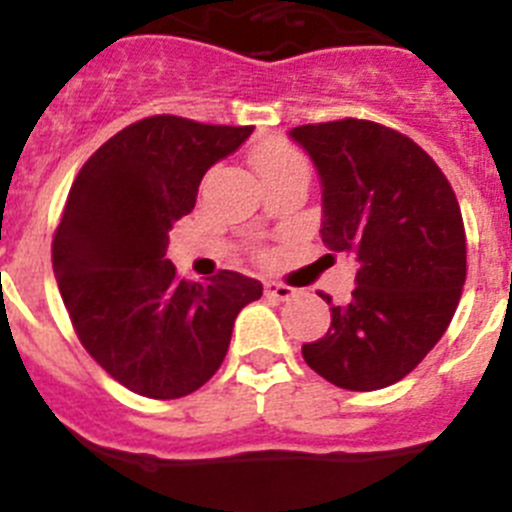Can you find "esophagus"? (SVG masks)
I'll use <instances>...</instances> for the list:
<instances>
[{"instance_id":"esophagus-1","label":"esophagus","mask_w":512,"mask_h":512,"mask_svg":"<svg viewBox=\"0 0 512 512\" xmlns=\"http://www.w3.org/2000/svg\"><path fill=\"white\" fill-rule=\"evenodd\" d=\"M266 294L279 299V302H289V299L297 297V289L287 287V284H279V281H269V284H266Z\"/></svg>"}]
</instances>
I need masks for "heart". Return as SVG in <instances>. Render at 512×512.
<instances>
[{
    "label": "heart",
    "instance_id": "heart-1",
    "mask_svg": "<svg viewBox=\"0 0 512 512\" xmlns=\"http://www.w3.org/2000/svg\"><path fill=\"white\" fill-rule=\"evenodd\" d=\"M302 162V154L297 149L287 147V144H271V147H261L253 152V167H256L259 177H266L271 172H279L284 167H292V164Z\"/></svg>",
    "mask_w": 512,
    "mask_h": 512
}]
</instances>
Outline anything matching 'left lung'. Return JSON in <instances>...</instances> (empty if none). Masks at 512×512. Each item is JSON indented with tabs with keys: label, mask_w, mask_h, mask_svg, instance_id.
Here are the masks:
<instances>
[{
	"label": "left lung",
	"mask_w": 512,
	"mask_h": 512,
	"mask_svg": "<svg viewBox=\"0 0 512 512\" xmlns=\"http://www.w3.org/2000/svg\"><path fill=\"white\" fill-rule=\"evenodd\" d=\"M322 185V241L358 261L345 307L302 345L314 373L378 391L426 358L462 297L467 243L452 185L434 159L388 126L342 119L289 131Z\"/></svg>",
	"instance_id": "8db88e82"
}]
</instances>
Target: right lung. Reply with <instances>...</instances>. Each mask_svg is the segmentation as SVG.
<instances>
[{
    "instance_id": "right-lung-1",
    "label": "right lung",
    "mask_w": 512,
    "mask_h": 512,
    "mask_svg": "<svg viewBox=\"0 0 512 512\" xmlns=\"http://www.w3.org/2000/svg\"><path fill=\"white\" fill-rule=\"evenodd\" d=\"M251 131L149 116L103 144L70 187L53 241L60 297L83 348L139 396L208 383L238 312L264 292L236 271L185 281L167 259L172 223L195 208L205 172Z\"/></svg>"
}]
</instances>
